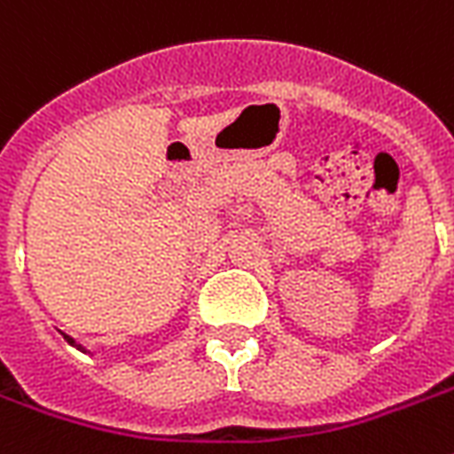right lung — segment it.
Returning <instances> with one entry per match:
<instances>
[{
	"instance_id": "obj_1",
	"label": "right lung",
	"mask_w": 454,
	"mask_h": 454,
	"mask_svg": "<svg viewBox=\"0 0 454 454\" xmlns=\"http://www.w3.org/2000/svg\"><path fill=\"white\" fill-rule=\"evenodd\" d=\"M66 339H67V341H70V344H74V341H73V339H70V337H67V334H66Z\"/></svg>"
}]
</instances>
